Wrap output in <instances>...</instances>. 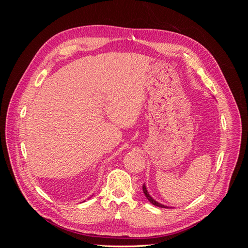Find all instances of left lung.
Instances as JSON below:
<instances>
[{
    "instance_id": "obj_1",
    "label": "left lung",
    "mask_w": 248,
    "mask_h": 248,
    "mask_svg": "<svg viewBox=\"0 0 248 248\" xmlns=\"http://www.w3.org/2000/svg\"><path fill=\"white\" fill-rule=\"evenodd\" d=\"M142 191H144L145 196H146V198L148 199V201H149L150 202H151V204H153L154 206H157V207H159V208H169L168 206H166V205H162V204H160V202H158L157 201H155L151 196H150L149 192H148V190H147V188H146V185H145V184L142 185Z\"/></svg>"
}]
</instances>
